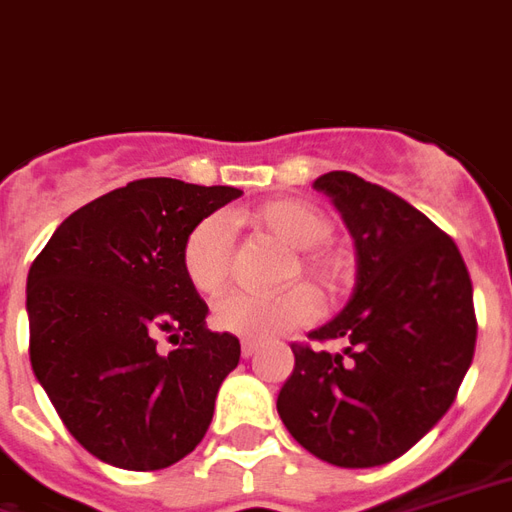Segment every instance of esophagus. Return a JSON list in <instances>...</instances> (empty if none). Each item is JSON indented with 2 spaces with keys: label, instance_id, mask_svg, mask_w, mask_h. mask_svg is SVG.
I'll list each match as a JSON object with an SVG mask.
<instances>
[{
  "label": "esophagus",
  "instance_id": "obj_1",
  "mask_svg": "<svg viewBox=\"0 0 512 512\" xmlns=\"http://www.w3.org/2000/svg\"><path fill=\"white\" fill-rule=\"evenodd\" d=\"M240 352H242V357L248 360V357H253V354L259 352V343H256V341H242L240 343Z\"/></svg>",
  "mask_w": 512,
  "mask_h": 512
}]
</instances>
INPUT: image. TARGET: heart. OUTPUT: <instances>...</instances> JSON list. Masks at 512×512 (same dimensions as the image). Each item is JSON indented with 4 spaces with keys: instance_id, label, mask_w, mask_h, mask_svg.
I'll use <instances>...</instances> for the list:
<instances>
[{
    "instance_id": "b5f03b06",
    "label": "heart",
    "mask_w": 512,
    "mask_h": 512,
    "mask_svg": "<svg viewBox=\"0 0 512 512\" xmlns=\"http://www.w3.org/2000/svg\"><path fill=\"white\" fill-rule=\"evenodd\" d=\"M240 220L270 234L294 251H300L289 270V278H297L300 272H305L324 289H335L343 281V261L333 251L319 248L322 242L330 240L333 223L311 204L270 201L256 210L242 212ZM231 261H234V240H231L229 223L218 215L199 220L182 242L185 278L204 297H218L229 286ZM316 316H319V297L311 286L297 283L286 292L270 294V297L245 292L229 294L215 305L212 324L237 338L264 341L272 335L297 330L302 324H311Z\"/></svg>"
}]
</instances>
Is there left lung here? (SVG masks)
Listing matches in <instances>:
<instances>
[{"instance_id": "obj_1", "label": "left lung", "mask_w": 512, "mask_h": 512, "mask_svg": "<svg viewBox=\"0 0 512 512\" xmlns=\"http://www.w3.org/2000/svg\"><path fill=\"white\" fill-rule=\"evenodd\" d=\"M352 234V300L294 343L278 414L308 453L346 469L404 455L455 401L477 341L472 281L455 242L409 201L352 171L313 182Z\"/></svg>"}]
</instances>
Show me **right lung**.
I'll list each match as a JSON object with an SVG mask.
<instances>
[{
    "mask_svg": "<svg viewBox=\"0 0 512 512\" xmlns=\"http://www.w3.org/2000/svg\"><path fill=\"white\" fill-rule=\"evenodd\" d=\"M229 185L149 177L62 220L29 267V360L78 445L152 472L196 450L240 341L207 330L182 270L188 231L240 199ZM175 343L171 353L159 338Z\"/></svg>",
    "mask_w": 512,
    "mask_h": 512,
    "instance_id": "obj_1",
    "label": "right lung"
}]
</instances>
